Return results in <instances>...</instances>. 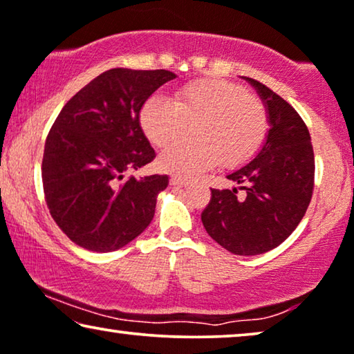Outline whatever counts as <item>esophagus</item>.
Returning <instances> with one entry per match:
<instances>
[{
  "mask_svg": "<svg viewBox=\"0 0 354 354\" xmlns=\"http://www.w3.org/2000/svg\"><path fill=\"white\" fill-rule=\"evenodd\" d=\"M170 183H171V186H176V187H186L187 184H189L187 179L176 178V176H173V178L170 179Z\"/></svg>",
  "mask_w": 354,
  "mask_h": 354,
  "instance_id": "34e87169",
  "label": "esophagus"
}]
</instances>
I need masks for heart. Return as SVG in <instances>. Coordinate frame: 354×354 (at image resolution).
Segmentation results:
<instances>
[{
  "label": "heart",
  "instance_id": "obj_1",
  "mask_svg": "<svg viewBox=\"0 0 354 354\" xmlns=\"http://www.w3.org/2000/svg\"><path fill=\"white\" fill-rule=\"evenodd\" d=\"M189 126L196 138L168 147L158 157L160 170L191 178L216 162L225 168L245 165L265 146L270 115L257 96L220 78L179 84L171 101L149 97L139 112V127L156 147L169 146Z\"/></svg>",
  "mask_w": 354,
  "mask_h": 354
}]
</instances>
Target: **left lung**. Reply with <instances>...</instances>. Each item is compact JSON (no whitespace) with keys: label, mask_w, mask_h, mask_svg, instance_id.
<instances>
[{"label":"left lung","mask_w":354,"mask_h":354,"mask_svg":"<svg viewBox=\"0 0 354 354\" xmlns=\"http://www.w3.org/2000/svg\"><path fill=\"white\" fill-rule=\"evenodd\" d=\"M245 80L265 102L270 133L257 157L227 175L239 187L212 189L202 223L227 252L260 255L281 245L305 216L315 187V152L295 109L266 84ZM239 188L243 198L236 196Z\"/></svg>","instance_id":"8db88e82"}]
</instances>
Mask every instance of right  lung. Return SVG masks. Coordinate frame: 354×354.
<instances>
[{
	"label": "right lung",
	"mask_w": 354,
	"mask_h": 354,
	"mask_svg": "<svg viewBox=\"0 0 354 354\" xmlns=\"http://www.w3.org/2000/svg\"><path fill=\"white\" fill-rule=\"evenodd\" d=\"M176 75L111 68L62 107L44 144L41 178L53 220L91 252L125 247L151 225L167 175L125 179L156 158L139 127L142 104Z\"/></svg>",
	"instance_id": "right-lung-1"
}]
</instances>
